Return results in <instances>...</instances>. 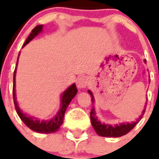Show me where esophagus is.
Segmentation results:
<instances>
[{
  "instance_id": "esophagus-1",
  "label": "esophagus",
  "mask_w": 159,
  "mask_h": 159,
  "mask_svg": "<svg viewBox=\"0 0 159 159\" xmlns=\"http://www.w3.org/2000/svg\"><path fill=\"white\" fill-rule=\"evenodd\" d=\"M88 84H89V80L87 77H80L77 81V86L80 89L86 88Z\"/></svg>"
}]
</instances>
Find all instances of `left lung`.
Segmentation results:
<instances>
[{
  "label": "left lung",
  "mask_w": 159,
  "mask_h": 159,
  "mask_svg": "<svg viewBox=\"0 0 159 159\" xmlns=\"http://www.w3.org/2000/svg\"><path fill=\"white\" fill-rule=\"evenodd\" d=\"M144 62H146V60H144ZM89 94L92 97V102H94V97L92 95L91 91H88ZM145 112V110L143 111V116ZM91 122L92 125L94 128L95 131L97 132V134H99L100 136H103V137H120L127 133H129L132 129L134 128V126L137 125L139 122V120H141L142 116L139 117L138 120L136 122H133V123H127V124H120V125H105V124H102V122H100L97 120V117L96 116V112H95V109L92 108L91 112Z\"/></svg>",
  "instance_id": "8db88e82"
}]
</instances>
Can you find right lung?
Instances as JSON below:
<instances>
[{
    "instance_id": "1",
    "label": "right lung",
    "mask_w": 159,
    "mask_h": 159,
    "mask_svg": "<svg viewBox=\"0 0 159 159\" xmlns=\"http://www.w3.org/2000/svg\"><path fill=\"white\" fill-rule=\"evenodd\" d=\"M42 25H37L34 27V29L32 30V32L30 33V36H29L27 39H26L25 43H24V46H25L30 41L35 37L39 33H40L42 31ZM18 63V61H17ZM16 63V64H17ZM16 68L15 69L14 72V77H13V98H14V104H15V108L16 110V112L18 114V116H20V118L21 119V120L23 121L24 123L25 124V125L32 129L33 131L38 132V133L42 134H51L53 132H56L60 128V126L62 125V122H63V118H64L65 111L67 110V106L70 104V102L73 99V97L77 95V89L76 87V85L72 84V86H70L67 88L62 96V100H61V108H60L59 111L57 112L54 118L50 120H39L30 117V116H27L25 114H24L22 111L20 110L17 102H16V92H15V78H16Z\"/></svg>"
}]
</instances>
